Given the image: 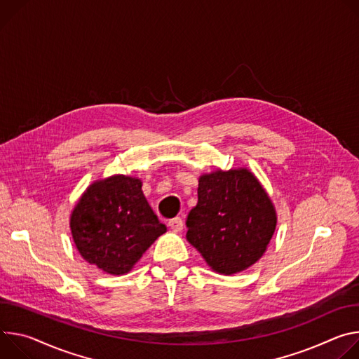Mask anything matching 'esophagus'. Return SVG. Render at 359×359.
I'll use <instances>...</instances> for the list:
<instances>
[{"label": "esophagus", "instance_id": "obj_1", "mask_svg": "<svg viewBox=\"0 0 359 359\" xmlns=\"http://www.w3.org/2000/svg\"><path fill=\"white\" fill-rule=\"evenodd\" d=\"M168 226H170L174 232H181L182 228H184V222H182V219H181L180 217H177V218H172V219L168 221Z\"/></svg>", "mask_w": 359, "mask_h": 359}]
</instances>
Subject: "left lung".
<instances>
[{
	"instance_id": "8db88e82",
	"label": "left lung",
	"mask_w": 359,
	"mask_h": 359,
	"mask_svg": "<svg viewBox=\"0 0 359 359\" xmlns=\"http://www.w3.org/2000/svg\"><path fill=\"white\" fill-rule=\"evenodd\" d=\"M275 226V207L250 170H217L198 180L187 240L215 272L232 275L254 265L266 251Z\"/></svg>"
}]
</instances>
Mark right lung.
I'll return each mask as SVG.
<instances>
[{"instance_id": "obj_1", "label": "right lung", "mask_w": 359, "mask_h": 359, "mask_svg": "<svg viewBox=\"0 0 359 359\" xmlns=\"http://www.w3.org/2000/svg\"><path fill=\"white\" fill-rule=\"evenodd\" d=\"M140 178L112 175L93 182L72 210L69 228L81 257L107 273L123 275L167 226L158 221Z\"/></svg>"}]
</instances>
